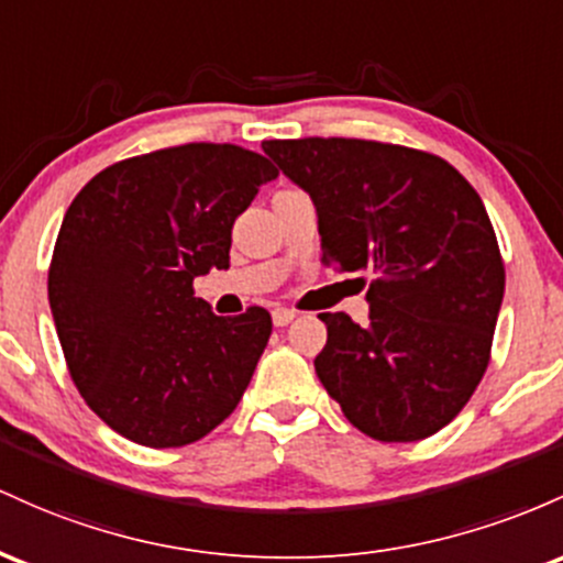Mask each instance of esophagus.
Returning <instances> with one entry per match:
<instances>
[{
    "label": "esophagus",
    "mask_w": 563,
    "mask_h": 563,
    "mask_svg": "<svg viewBox=\"0 0 563 563\" xmlns=\"http://www.w3.org/2000/svg\"><path fill=\"white\" fill-rule=\"evenodd\" d=\"M271 316H274L276 327H287L289 321L295 319V311H292V308H274V313H271Z\"/></svg>",
    "instance_id": "esophagus-1"
}]
</instances>
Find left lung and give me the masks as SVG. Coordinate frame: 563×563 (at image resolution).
Instances as JSON below:
<instances>
[{"mask_svg": "<svg viewBox=\"0 0 563 563\" xmlns=\"http://www.w3.org/2000/svg\"><path fill=\"white\" fill-rule=\"evenodd\" d=\"M313 199L321 263L369 271V324L319 313L316 375L351 426L420 441L452 422L482 383L505 292L484 201L450 162L356 137L263 141Z\"/></svg>", "mask_w": 563, "mask_h": 563, "instance_id": "left-lung-1", "label": "left lung"}]
</instances>
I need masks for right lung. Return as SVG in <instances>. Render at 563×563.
Returning <instances> with one entry per match:
<instances>
[{"label": "right lung", "instance_id": "obj_1", "mask_svg": "<svg viewBox=\"0 0 563 563\" xmlns=\"http://www.w3.org/2000/svg\"><path fill=\"white\" fill-rule=\"evenodd\" d=\"M279 169L231 143H186L106 167L63 218L47 295L71 380L106 426L167 450L236 409L271 313L214 316L194 279L229 268L231 229Z\"/></svg>", "mask_w": 563, "mask_h": 563}]
</instances>
